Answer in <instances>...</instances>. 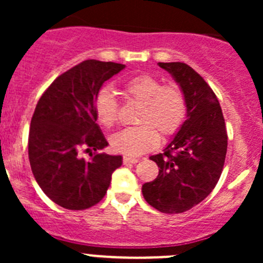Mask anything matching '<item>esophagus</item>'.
Listing matches in <instances>:
<instances>
[{
    "mask_svg": "<svg viewBox=\"0 0 263 263\" xmlns=\"http://www.w3.org/2000/svg\"><path fill=\"white\" fill-rule=\"evenodd\" d=\"M139 163L137 158H129V156H123V164H136Z\"/></svg>",
    "mask_w": 263,
    "mask_h": 263,
    "instance_id": "1",
    "label": "esophagus"
}]
</instances>
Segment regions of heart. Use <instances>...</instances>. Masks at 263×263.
<instances>
[{
  "mask_svg": "<svg viewBox=\"0 0 263 263\" xmlns=\"http://www.w3.org/2000/svg\"><path fill=\"white\" fill-rule=\"evenodd\" d=\"M123 91L135 102L142 104L137 123L110 137L113 150L128 156L141 155L153 150L161 139L174 136L181 129L188 115L184 92L177 85H163L150 75H139L123 84ZM119 107L116 97L107 89L98 92L95 115L102 126L110 128L118 121Z\"/></svg>",
  "mask_w": 263,
  "mask_h": 263,
  "instance_id": "b5f03b06",
  "label": "heart"
}]
</instances>
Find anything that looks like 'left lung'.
Wrapping results in <instances>:
<instances>
[{"mask_svg":"<svg viewBox=\"0 0 263 263\" xmlns=\"http://www.w3.org/2000/svg\"><path fill=\"white\" fill-rule=\"evenodd\" d=\"M159 66L181 86L188 115L164 153L150 156L159 174L142 185V195L160 213L181 214L213 192L224 168L228 135L220 103L208 82L183 62Z\"/></svg>","mask_w":263,"mask_h":263,"instance_id":"8db88e82","label":"left lung"}]
</instances>
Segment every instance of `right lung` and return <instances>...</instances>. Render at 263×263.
Listing matches in <instances>:
<instances>
[{
  "label": "right lung",
  "mask_w": 263,
  "mask_h": 263,
  "mask_svg": "<svg viewBox=\"0 0 263 263\" xmlns=\"http://www.w3.org/2000/svg\"><path fill=\"white\" fill-rule=\"evenodd\" d=\"M126 67L86 60L58 76L44 91L31 117L29 161L39 187L67 210H85L107 193L121 155L99 154L108 146L97 123L95 99L100 87ZM90 159L80 156V147Z\"/></svg>",
  "instance_id": "1"
}]
</instances>
